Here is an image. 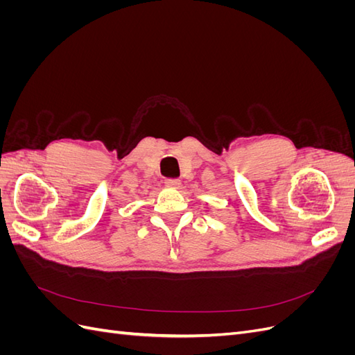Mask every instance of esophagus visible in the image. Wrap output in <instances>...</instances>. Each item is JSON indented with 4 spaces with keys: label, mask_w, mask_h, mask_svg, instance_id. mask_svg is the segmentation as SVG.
<instances>
[{
    "label": "esophagus",
    "mask_w": 355,
    "mask_h": 355,
    "mask_svg": "<svg viewBox=\"0 0 355 355\" xmlns=\"http://www.w3.org/2000/svg\"><path fill=\"white\" fill-rule=\"evenodd\" d=\"M164 184L167 187H170V188H179L180 187V180L178 178H168V179H166Z\"/></svg>",
    "instance_id": "1"
}]
</instances>
